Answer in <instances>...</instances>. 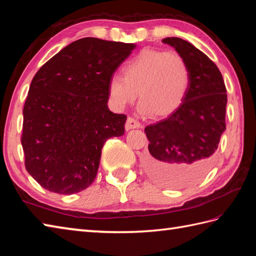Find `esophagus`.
I'll list each match as a JSON object with an SVG mask.
<instances>
[{"instance_id":"34e87169","label":"esophagus","mask_w":256,"mask_h":256,"mask_svg":"<svg viewBox=\"0 0 256 256\" xmlns=\"http://www.w3.org/2000/svg\"><path fill=\"white\" fill-rule=\"evenodd\" d=\"M140 128V123L134 118H128L126 123H125V128L132 130V128Z\"/></svg>"}]
</instances>
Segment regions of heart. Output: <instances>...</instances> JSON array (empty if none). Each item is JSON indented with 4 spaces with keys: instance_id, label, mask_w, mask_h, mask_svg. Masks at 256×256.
Here are the masks:
<instances>
[{
    "instance_id": "1",
    "label": "heart",
    "mask_w": 256,
    "mask_h": 256,
    "mask_svg": "<svg viewBox=\"0 0 256 256\" xmlns=\"http://www.w3.org/2000/svg\"><path fill=\"white\" fill-rule=\"evenodd\" d=\"M190 72L178 54L143 50L122 67V77L108 81V96L118 110L132 104L140 96V110L155 118L177 111L186 99Z\"/></svg>"
}]
</instances>
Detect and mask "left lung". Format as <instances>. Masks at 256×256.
<instances>
[{
    "mask_svg": "<svg viewBox=\"0 0 256 256\" xmlns=\"http://www.w3.org/2000/svg\"><path fill=\"white\" fill-rule=\"evenodd\" d=\"M162 42L186 60L190 84L177 111L145 128L150 144L144 167L162 186L180 188L200 180L214 165L226 128V89L219 68L198 48L178 37Z\"/></svg>",
    "mask_w": 256,
    "mask_h": 256,
    "instance_id": "8db88e82",
    "label": "left lung"
}]
</instances>
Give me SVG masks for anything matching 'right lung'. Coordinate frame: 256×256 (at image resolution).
Masks as SVG:
<instances>
[{"label":"right lung","mask_w":256,"mask_h":256,"mask_svg":"<svg viewBox=\"0 0 256 256\" xmlns=\"http://www.w3.org/2000/svg\"><path fill=\"white\" fill-rule=\"evenodd\" d=\"M134 44L86 37L66 46L32 78L23 108L25 168L59 194L94 182L106 140L122 136L125 114L106 106L108 81Z\"/></svg>","instance_id":"right-lung-1"}]
</instances>
